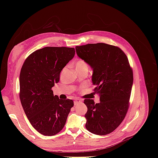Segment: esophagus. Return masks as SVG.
<instances>
[{"label":"esophagus","instance_id":"obj_1","mask_svg":"<svg viewBox=\"0 0 158 158\" xmlns=\"http://www.w3.org/2000/svg\"><path fill=\"white\" fill-rule=\"evenodd\" d=\"M82 102L81 101L80 99H76V100H75V101L74 102V106H77L78 104L81 103Z\"/></svg>","mask_w":158,"mask_h":158}]
</instances>
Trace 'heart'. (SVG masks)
I'll list each match as a JSON object with an SVG mask.
<instances>
[{
    "label": "heart",
    "instance_id": "b5f03b06",
    "mask_svg": "<svg viewBox=\"0 0 158 158\" xmlns=\"http://www.w3.org/2000/svg\"><path fill=\"white\" fill-rule=\"evenodd\" d=\"M76 70H88V64L85 60L82 59H79L75 64Z\"/></svg>",
    "mask_w": 158,
    "mask_h": 158
}]
</instances>
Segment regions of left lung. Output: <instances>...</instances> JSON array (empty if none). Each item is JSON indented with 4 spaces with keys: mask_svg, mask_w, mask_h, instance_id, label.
Instances as JSON below:
<instances>
[{
    "mask_svg": "<svg viewBox=\"0 0 158 158\" xmlns=\"http://www.w3.org/2000/svg\"><path fill=\"white\" fill-rule=\"evenodd\" d=\"M77 55L93 69L92 82L100 102L84 99L88 107L85 128L106 135L120 125L129 106L133 73L127 55L119 47L103 43L76 47Z\"/></svg>",
    "mask_w": 158,
    "mask_h": 158,
    "instance_id": "left-lung-1",
    "label": "left lung"
}]
</instances>
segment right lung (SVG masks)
Wrapping results in <instances>:
<instances>
[{
	"label": "right lung",
	"mask_w": 158,
	"mask_h": 158,
	"mask_svg": "<svg viewBox=\"0 0 158 158\" xmlns=\"http://www.w3.org/2000/svg\"><path fill=\"white\" fill-rule=\"evenodd\" d=\"M75 55L74 48L46 47L27 56L20 74V98L28 120L37 131L53 136L64 127L72 99H60L52 88L61 70Z\"/></svg>",
	"instance_id": "right-lung-1"
}]
</instances>
